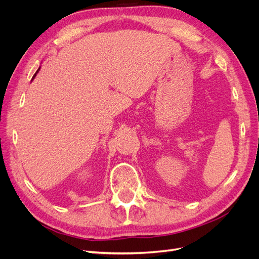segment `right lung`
<instances>
[{
    "label": "right lung",
    "mask_w": 259,
    "mask_h": 259,
    "mask_svg": "<svg viewBox=\"0 0 259 259\" xmlns=\"http://www.w3.org/2000/svg\"><path fill=\"white\" fill-rule=\"evenodd\" d=\"M38 71H40V68H38V69H37V70H36V72H35V73H34V75H33V77H32V80H33V79H34V77H35V75H36V74H37V72H38Z\"/></svg>",
    "instance_id": "1"
}]
</instances>
